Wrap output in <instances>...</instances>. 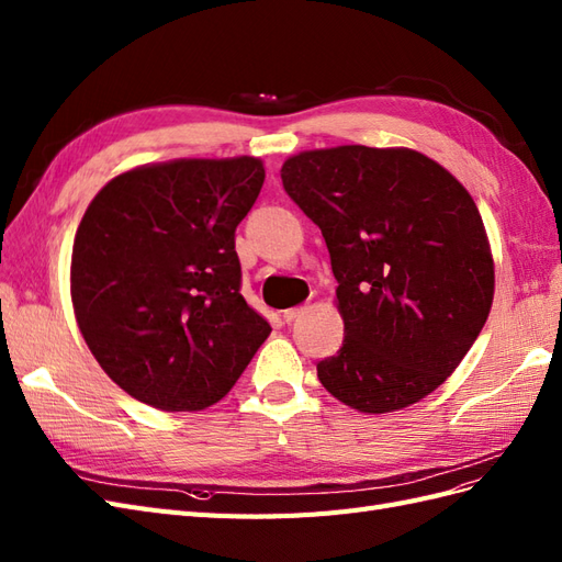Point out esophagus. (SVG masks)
<instances>
[{
  "label": "esophagus",
  "mask_w": 562,
  "mask_h": 562,
  "mask_svg": "<svg viewBox=\"0 0 562 562\" xmlns=\"http://www.w3.org/2000/svg\"><path fill=\"white\" fill-rule=\"evenodd\" d=\"M305 312V307H291V310H283V322L285 324H291V322H295V318Z\"/></svg>",
  "instance_id": "1"
}]
</instances>
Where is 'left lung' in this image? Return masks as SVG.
<instances>
[{
	"label": "left lung",
	"instance_id": "left-lung-1",
	"mask_svg": "<svg viewBox=\"0 0 562 562\" xmlns=\"http://www.w3.org/2000/svg\"><path fill=\"white\" fill-rule=\"evenodd\" d=\"M283 189L322 229L345 340L316 363L361 414L420 402L459 367L487 322L494 260L475 201L412 148L302 150Z\"/></svg>",
	"mask_w": 562,
	"mask_h": 562
}]
</instances>
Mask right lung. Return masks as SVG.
Here are the masks:
<instances>
[{"label": "right lung", "mask_w": 562, "mask_h": 562, "mask_svg": "<svg viewBox=\"0 0 562 562\" xmlns=\"http://www.w3.org/2000/svg\"><path fill=\"white\" fill-rule=\"evenodd\" d=\"M260 158H181L113 177L89 203L70 297L99 367L160 412H201L246 371L271 326L240 295L236 226Z\"/></svg>", "instance_id": "obj_1"}]
</instances>
